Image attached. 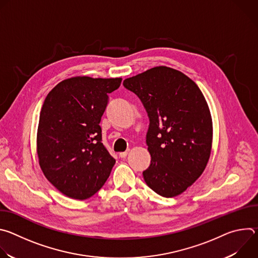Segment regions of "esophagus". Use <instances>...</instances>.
Wrapping results in <instances>:
<instances>
[{
    "mask_svg": "<svg viewBox=\"0 0 258 258\" xmlns=\"http://www.w3.org/2000/svg\"><path fill=\"white\" fill-rule=\"evenodd\" d=\"M127 154H128V151L121 152V153H119V157H120V158H125V157L127 156Z\"/></svg>",
    "mask_w": 258,
    "mask_h": 258,
    "instance_id": "34e87169",
    "label": "esophagus"
}]
</instances>
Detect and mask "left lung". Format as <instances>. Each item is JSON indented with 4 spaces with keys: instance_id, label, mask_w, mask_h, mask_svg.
I'll return each instance as SVG.
<instances>
[{
    "instance_id": "1",
    "label": "left lung",
    "mask_w": 258,
    "mask_h": 258,
    "mask_svg": "<svg viewBox=\"0 0 258 258\" xmlns=\"http://www.w3.org/2000/svg\"><path fill=\"white\" fill-rule=\"evenodd\" d=\"M123 86L139 97L150 121L146 183L162 197L181 194L202 174L210 157L212 120L202 92L187 76L166 66L126 79Z\"/></svg>"
}]
</instances>
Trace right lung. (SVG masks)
Instances as JSON below:
<instances>
[{
  "mask_svg": "<svg viewBox=\"0 0 258 258\" xmlns=\"http://www.w3.org/2000/svg\"><path fill=\"white\" fill-rule=\"evenodd\" d=\"M120 84L121 79L71 78L45 99L36 136L39 162L48 180L69 198L92 197L115 164L102 143L99 123L108 94Z\"/></svg>",
  "mask_w": 258,
  "mask_h": 258,
  "instance_id": "obj_1",
  "label": "right lung"
}]
</instances>
